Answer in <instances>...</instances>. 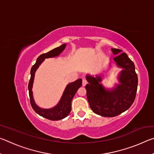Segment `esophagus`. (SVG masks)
<instances>
[{
    "instance_id": "1",
    "label": "esophagus",
    "mask_w": 154,
    "mask_h": 154,
    "mask_svg": "<svg viewBox=\"0 0 154 154\" xmlns=\"http://www.w3.org/2000/svg\"><path fill=\"white\" fill-rule=\"evenodd\" d=\"M87 83H88V82L86 80H85V79H83V82H82V85H83V86H85V85H87Z\"/></svg>"
}]
</instances>
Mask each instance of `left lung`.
<instances>
[{
  "label": "left lung",
  "instance_id": "obj_1",
  "mask_svg": "<svg viewBox=\"0 0 154 154\" xmlns=\"http://www.w3.org/2000/svg\"><path fill=\"white\" fill-rule=\"evenodd\" d=\"M117 66L122 68L118 80L119 83L111 90L103 86L101 75H86L88 83L85 85L87 98L93 112L103 117H115L128 109L134 101L138 85L135 66L126 53L121 49L112 48Z\"/></svg>",
  "mask_w": 154,
  "mask_h": 154
}]
</instances>
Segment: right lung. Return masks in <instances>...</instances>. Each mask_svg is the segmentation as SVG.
Segmentation results:
<instances>
[{"label":"right lung","mask_w":154,"mask_h":154,"mask_svg":"<svg viewBox=\"0 0 154 154\" xmlns=\"http://www.w3.org/2000/svg\"><path fill=\"white\" fill-rule=\"evenodd\" d=\"M66 44H62L58 48L52 49L48 53L41 54L36 59V63L33 65L32 69L30 70V79L29 83H28V90H29V96L30 100V104L32 109L39 116L43 117L50 120L56 121L60 120V119H64L70 113L71 111V102L73 98L75 93L77 92V90L82 86V79H79L72 82L66 85V88L64 91L60 100L58 103V105L51 109H42L36 105L35 102L32 94V85L34 82V78L36 69H38L39 65L42 63L45 58H54V57L58 56L60 54L61 52L64 50L66 48Z\"/></svg>","instance_id":"obj_1"}]
</instances>
